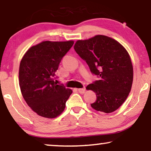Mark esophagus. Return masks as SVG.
Returning a JSON list of instances; mask_svg holds the SVG:
<instances>
[{
	"label": "esophagus",
	"mask_w": 151,
	"mask_h": 151,
	"mask_svg": "<svg viewBox=\"0 0 151 151\" xmlns=\"http://www.w3.org/2000/svg\"><path fill=\"white\" fill-rule=\"evenodd\" d=\"M85 88H78L77 89V91H78V92L79 93H81V94H84L85 93Z\"/></svg>",
	"instance_id": "obj_1"
}]
</instances>
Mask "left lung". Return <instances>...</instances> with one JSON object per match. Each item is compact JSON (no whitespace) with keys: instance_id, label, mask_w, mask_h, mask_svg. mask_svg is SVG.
Here are the masks:
<instances>
[{"instance_id":"left-lung-1","label":"left lung","mask_w":151,"mask_h":151,"mask_svg":"<svg viewBox=\"0 0 151 151\" xmlns=\"http://www.w3.org/2000/svg\"><path fill=\"white\" fill-rule=\"evenodd\" d=\"M74 48L91 73L99 78L86 88L96 93L92 108L105 113L116 111L126 101L133 81V67L127 50L116 40L104 35L78 40Z\"/></svg>"}]
</instances>
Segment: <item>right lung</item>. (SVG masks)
I'll return each instance as SVG.
<instances>
[{
    "label": "right lung",
    "mask_w": 151,
    "mask_h": 151,
    "mask_svg": "<svg viewBox=\"0 0 151 151\" xmlns=\"http://www.w3.org/2000/svg\"><path fill=\"white\" fill-rule=\"evenodd\" d=\"M74 41H42L30 47L19 66L22 95L33 111L45 118L53 119L64 111L73 91L58 85L55 73L63 57Z\"/></svg>",
    "instance_id": "right-lung-1"
}]
</instances>
